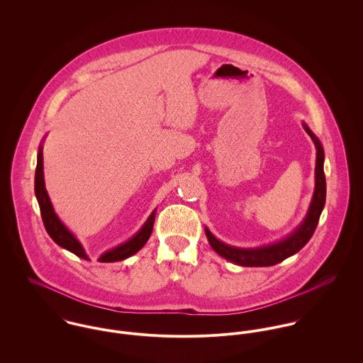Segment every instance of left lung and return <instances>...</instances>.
Instances as JSON below:
<instances>
[{"label": "left lung", "instance_id": "left-lung-1", "mask_svg": "<svg viewBox=\"0 0 363 363\" xmlns=\"http://www.w3.org/2000/svg\"><path fill=\"white\" fill-rule=\"evenodd\" d=\"M303 127H305L306 133L311 135V138L313 140L314 145H315V150H317V156H315V189H314L313 200H311V208H309L306 219L285 240H282L279 243H275V245H271V246H265V247H259V249H249V250L228 246V245L219 242L208 229H206L208 242H209L211 247L219 256L230 259V261H233L239 265H245V267H269V265L278 264V262L294 256L311 240V238L313 236L315 228H317L321 211H323L324 204H325V176H324V169H323L324 151H323V147H321L320 141L306 127V124Z\"/></svg>", "mask_w": 363, "mask_h": 363}]
</instances>
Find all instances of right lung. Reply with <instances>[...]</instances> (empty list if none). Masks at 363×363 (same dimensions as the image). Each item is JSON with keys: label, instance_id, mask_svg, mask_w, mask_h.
<instances>
[{"label": "right lung", "instance_id": "1", "mask_svg": "<svg viewBox=\"0 0 363 363\" xmlns=\"http://www.w3.org/2000/svg\"><path fill=\"white\" fill-rule=\"evenodd\" d=\"M35 193H36V199H38V203H39V207H40L45 228H46V230L50 235L52 240L58 246H61V247L67 249L68 252L74 253L75 256H78L81 259H89L88 256H86V253L84 252V247L81 246V243L61 223V220L58 219V216L55 215V212L52 209L50 199L48 196L46 187H45V180H43V152H42V148H40V151L38 154V166H36V173H35ZM154 220H155V211L148 218V220L143 226V229L133 239H130L124 245H121V246H118V247L104 253V256L99 259V261L101 262L121 261V259H127V257L135 255L148 242V239H150V236L152 233Z\"/></svg>", "mask_w": 363, "mask_h": 363}]
</instances>
